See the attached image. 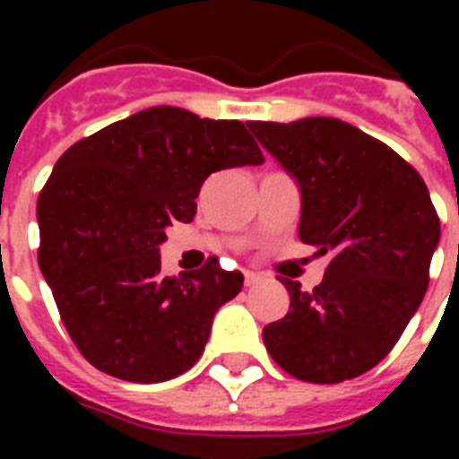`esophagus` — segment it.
<instances>
[{
  "label": "esophagus",
  "instance_id": "esophagus-1",
  "mask_svg": "<svg viewBox=\"0 0 459 459\" xmlns=\"http://www.w3.org/2000/svg\"><path fill=\"white\" fill-rule=\"evenodd\" d=\"M259 281H262V276H259V273L245 272V286H247V288L255 286V283H259Z\"/></svg>",
  "mask_w": 459,
  "mask_h": 459
}]
</instances>
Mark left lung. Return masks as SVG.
<instances>
[{
  "label": "left lung",
  "mask_w": 459,
  "mask_h": 459,
  "mask_svg": "<svg viewBox=\"0 0 459 459\" xmlns=\"http://www.w3.org/2000/svg\"><path fill=\"white\" fill-rule=\"evenodd\" d=\"M266 152L300 186V240L331 255L324 281L290 293L262 338L281 369L341 384L377 367L420 309L441 221L427 183L381 140L341 118L250 121Z\"/></svg>",
  "instance_id": "left-lung-1"
}]
</instances>
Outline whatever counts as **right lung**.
<instances>
[{"instance_id": "obj_1", "label": "right lung", "mask_w": 459, "mask_h": 459, "mask_svg": "<svg viewBox=\"0 0 459 459\" xmlns=\"http://www.w3.org/2000/svg\"><path fill=\"white\" fill-rule=\"evenodd\" d=\"M262 161L245 124L178 107L138 111L61 154L38 200V262L92 367L159 384L200 359L243 273L212 257L197 272L164 276L159 245L171 223L193 221L209 173Z\"/></svg>"}]
</instances>
